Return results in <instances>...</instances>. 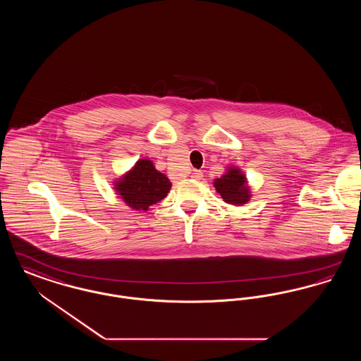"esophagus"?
<instances>
[{
	"mask_svg": "<svg viewBox=\"0 0 361 361\" xmlns=\"http://www.w3.org/2000/svg\"><path fill=\"white\" fill-rule=\"evenodd\" d=\"M193 180H202V177H203V173L200 172V171H193L192 173V176H190Z\"/></svg>",
	"mask_w": 361,
	"mask_h": 361,
	"instance_id": "34e87169",
	"label": "esophagus"
}]
</instances>
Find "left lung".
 <instances>
[{
    "instance_id": "1",
    "label": "left lung",
    "mask_w": 361,
    "mask_h": 361,
    "mask_svg": "<svg viewBox=\"0 0 361 361\" xmlns=\"http://www.w3.org/2000/svg\"><path fill=\"white\" fill-rule=\"evenodd\" d=\"M214 187L224 202L233 206L246 204L252 197L246 176L235 166H228L222 177L215 178Z\"/></svg>"
}]
</instances>
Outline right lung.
I'll return each mask as SVG.
<instances>
[{
  "label": "right lung",
  "mask_w": 361,
  "mask_h": 361,
  "mask_svg": "<svg viewBox=\"0 0 361 361\" xmlns=\"http://www.w3.org/2000/svg\"><path fill=\"white\" fill-rule=\"evenodd\" d=\"M121 200L135 211H147L149 207L168 196L172 183L164 173L155 169L153 161L143 158L114 183Z\"/></svg>",
  "instance_id": "1"
}]
</instances>
